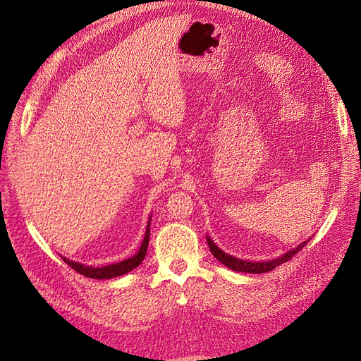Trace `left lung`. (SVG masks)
I'll list each match as a JSON object with an SVG mask.
<instances>
[{
    "label": "left lung",
    "mask_w": 361,
    "mask_h": 361,
    "mask_svg": "<svg viewBox=\"0 0 361 361\" xmlns=\"http://www.w3.org/2000/svg\"><path fill=\"white\" fill-rule=\"evenodd\" d=\"M206 242L209 245V250L212 252V256L216 257L219 262H221L224 265H226L228 268H231L233 271H242V273H252V274H260V273H267L274 270L276 267H279L281 264L287 262L291 257H293L298 251H301L304 248V245H307V242H302L301 245H298L296 248L287 251L286 255H282L278 259L273 260H265V262H248V260H242L237 259L231 255H226V252L221 251L216 243H214L209 237H206Z\"/></svg>",
    "instance_id": "1"
}]
</instances>
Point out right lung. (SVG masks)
<instances>
[{"mask_svg": "<svg viewBox=\"0 0 361 361\" xmlns=\"http://www.w3.org/2000/svg\"><path fill=\"white\" fill-rule=\"evenodd\" d=\"M149 239H150V219H149V224H147V229H145V235H144V240L141 243V248L133 257L122 260V262H118V264H111V265H105V267H99V268L85 267L82 264L73 262V260H68L65 257H63V260L73 268V270H75L83 276H87V278H91V279L118 278V276H122V274H126L128 271H132L133 268H136L137 265L142 262L144 257H145V252H147Z\"/></svg>", "mask_w": 361, "mask_h": 361, "instance_id": "1", "label": "right lung"}]
</instances>
